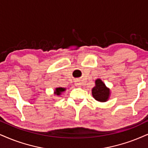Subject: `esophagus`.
<instances>
[{"instance_id":"34e87169","label":"esophagus","mask_w":148,"mask_h":148,"mask_svg":"<svg viewBox=\"0 0 148 148\" xmlns=\"http://www.w3.org/2000/svg\"><path fill=\"white\" fill-rule=\"evenodd\" d=\"M75 85L76 86H81V82H80V80L79 79H77L75 81Z\"/></svg>"}]
</instances>
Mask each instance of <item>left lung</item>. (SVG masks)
Segmentation results:
<instances>
[{
	"label": "left lung",
	"instance_id": "left-lung-1",
	"mask_svg": "<svg viewBox=\"0 0 148 148\" xmlns=\"http://www.w3.org/2000/svg\"><path fill=\"white\" fill-rule=\"evenodd\" d=\"M92 97L99 101H106L110 95V90L106 86L105 84L101 79L95 81V86L92 90Z\"/></svg>",
	"mask_w": 148,
	"mask_h": 148
}]
</instances>
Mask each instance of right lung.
Here are the masks:
<instances>
[{
    "label": "right lung",
    "instance_id": "obj_1",
    "mask_svg": "<svg viewBox=\"0 0 148 148\" xmlns=\"http://www.w3.org/2000/svg\"><path fill=\"white\" fill-rule=\"evenodd\" d=\"M64 90H65V88H57L56 89V95H60L61 94V92Z\"/></svg>",
    "mask_w": 148,
    "mask_h": 148
}]
</instances>
